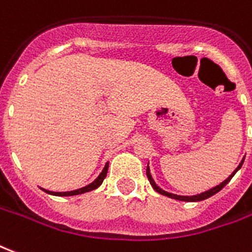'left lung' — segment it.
Instances as JSON below:
<instances>
[{
	"label": "left lung",
	"mask_w": 252,
	"mask_h": 252,
	"mask_svg": "<svg viewBox=\"0 0 252 252\" xmlns=\"http://www.w3.org/2000/svg\"><path fill=\"white\" fill-rule=\"evenodd\" d=\"M243 161H245V160H242V163H240L239 165H238V168H236L235 171H234V172L231 173L230 176L225 179L223 183H220V184H219V186H216V187L211 188V189H208V191H206V192L200 193V195H195V196H180V195H173V193H169V192H165V191H163L161 188H159V187H158V186H156V184H155L154 179H152V176H151L150 168H148V167H147V176H148V180H150L151 186L154 187L155 191H156V192L161 193V195H164V196H168V197H171V199H176V200H182V202H200V200L208 199V197H211L212 195H215V193L219 192L221 188L224 187L225 184L228 183L231 179H232V176H234V175H235V173L238 172V171H239L240 167H242V164H243Z\"/></svg>",
	"instance_id": "8db88e82"
}]
</instances>
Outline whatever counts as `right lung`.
Instances as JSON below:
<instances>
[{
	"instance_id": "obj_1",
	"label": "right lung",
	"mask_w": 252,
	"mask_h": 252,
	"mask_svg": "<svg viewBox=\"0 0 252 252\" xmlns=\"http://www.w3.org/2000/svg\"><path fill=\"white\" fill-rule=\"evenodd\" d=\"M107 172H108V163L105 164V167H104V169H102V172L98 175V178L96 179L93 183L88 184L87 187L80 188V189H76V191H69V192H53V191H48V189H44V191L50 193V195H57V196H73V195H80V193L89 192V191H92V189H96L98 186H101L102 180H104L105 176H107Z\"/></svg>"
}]
</instances>
